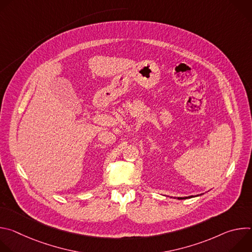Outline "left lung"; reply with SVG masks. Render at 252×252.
I'll return each instance as SVG.
<instances>
[{
    "label": "left lung",
    "mask_w": 252,
    "mask_h": 252,
    "mask_svg": "<svg viewBox=\"0 0 252 252\" xmlns=\"http://www.w3.org/2000/svg\"><path fill=\"white\" fill-rule=\"evenodd\" d=\"M189 197H192V196H189ZM185 198H188V197H178V199H185Z\"/></svg>",
    "instance_id": "obj_1"
}]
</instances>
